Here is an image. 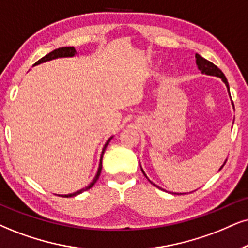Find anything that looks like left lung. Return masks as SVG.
<instances>
[{
	"mask_svg": "<svg viewBox=\"0 0 248 248\" xmlns=\"http://www.w3.org/2000/svg\"><path fill=\"white\" fill-rule=\"evenodd\" d=\"M195 59H197L198 68L201 72L206 73V75H209V76H216V77H219L223 81H224V84L227 85L228 91H229V82L227 80V78H225L224 73H223L221 70H219L217 66L215 65V64H213L212 62H209V61L203 59V57L200 56L199 54H195ZM229 93H230V91H229ZM232 105H233V102H232ZM223 166H224V164H223ZM223 166L221 167V169L223 168ZM142 172H143V170H142ZM143 175H145V172H143Z\"/></svg>",
	"mask_w": 248,
	"mask_h": 248,
	"instance_id": "left-lung-1",
	"label": "left lung"
}]
</instances>
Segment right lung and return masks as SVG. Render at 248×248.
Here are the masks:
<instances>
[{
  "label": "right lung",
  "instance_id": "right-lung-1",
  "mask_svg": "<svg viewBox=\"0 0 248 248\" xmlns=\"http://www.w3.org/2000/svg\"><path fill=\"white\" fill-rule=\"evenodd\" d=\"M75 54H77V51H76V49H75V48H73V47H62V48H59V49H55V50H53V51H50L49 54H47V55H46V56L42 57V59H40V60L38 61V62H36V63L34 64V65H36V64H40V63L47 62V61H50V60H54V59H59V57H72V56H75ZM110 140H111V138H110V139L108 140V141L106 142L105 147H103V149H102V154H101V158H100L99 169H97V173H96V176L94 177L93 182H92L91 184L87 186V187L81 188L80 191H77V192H75V193H71V194L61 195V197H64V198L75 197V195H78V194L82 193V192H85V191H87V189H90V188L92 187V186L95 184L96 180L99 179V177H100L101 170H102V157H103V154H105V151H106L107 146H108V143H109Z\"/></svg>",
  "mask_w": 248,
  "mask_h": 248
}]
</instances>
